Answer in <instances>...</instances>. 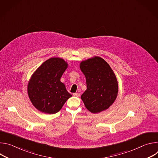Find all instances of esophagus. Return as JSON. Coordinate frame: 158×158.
Returning a JSON list of instances; mask_svg holds the SVG:
<instances>
[{
	"label": "esophagus",
	"mask_w": 158,
	"mask_h": 158,
	"mask_svg": "<svg viewBox=\"0 0 158 158\" xmlns=\"http://www.w3.org/2000/svg\"><path fill=\"white\" fill-rule=\"evenodd\" d=\"M73 96H76V97H80V96H81V93H74V94H73Z\"/></svg>",
	"instance_id": "esophagus-1"
}]
</instances>
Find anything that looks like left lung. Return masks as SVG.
I'll return each instance as SVG.
<instances>
[{
	"label": "left lung",
	"instance_id": "1",
	"mask_svg": "<svg viewBox=\"0 0 158 158\" xmlns=\"http://www.w3.org/2000/svg\"><path fill=\"white\" fill-rule=\"evenodd\" d=\"M87 89L81 95L85 107L92 113L107 109L116 99L118 84L115 74L102 58L94 56L80 63Z\"/></svg>",
	"mask_w": 158,
	"mask_h": 158
}]
</instances>
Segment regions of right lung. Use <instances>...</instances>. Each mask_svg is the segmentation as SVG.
Instances as JSON below:
<instances>
[{"label":"right lung","instance_id":"obj_1","mask_svg":"<svg viewBox=\"0 0 158 158\" xmlns=\"http://www.w3.org/2000/svg\"><path fill=\"white\" fill-rule=\"evenodd\" d=\"M67 67L64 59L52 57L44 62L31 76L27 94L33 106L43 113H57L72 96L60 81Z\"/></svg>","mask_w":158,"mask_h":158}]
</instances>
